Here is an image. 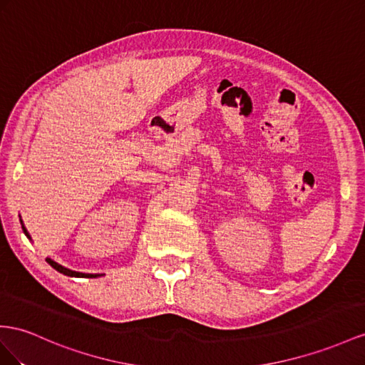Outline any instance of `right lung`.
I'll list each match as a JSON object with an SVG mask.
<instances>
[{"label":"right lung","mask_w":365,"mask_h":365,"mask_svg":"<svg viewBox=\"0 0 365 365\" xmlns=\"http://www.w3.org/2000/svg\"><path fill=\"white\" fill-rule=\"evenodd\" d=\"M21 227H23V231H24V235L31 239V236H29V232H27V230H26V227L23 225V222H21ZM48 260V264L52 267V268H55L57 269V272H60V273H63V274H66V276H72V277H97V276H100V274H86V273H78V272H72V269H69V268H64V267H61L60 264H57V262H53L52 259H46Z\"/></svg>","instance_id":"right-lung-1"}]
</instances>
